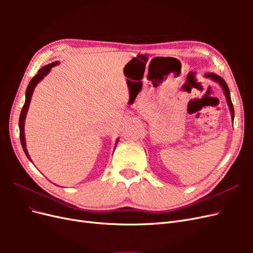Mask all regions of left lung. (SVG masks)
<instances>
[{"label":"left lung","mask_w":253,"mask_h":253,"mask_svg":"<svg viewBox=\"0 0 253 253\" xmlns=\"http://www.w3.org/2000/svg\"><path fill=\"white\" fill-rule=\"evenodd\" d=\"M205 77H206V78H210L211 80L217 82V83L219 84V85H220L221 87H223V90H224L225 96H226V100H227V103H228V105H229V109H230L231 117H232V120H233V118H234V109H233V104H232L231 97H230V90H229V87H228V85H227L226 81H225L223 78H221V77H219V76H217V75H215V74H212V73L206 74Z\"/></svg>","instance_id":"left-lung-1"}]
</instances>
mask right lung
<instances>
[{"mask_svg":"<svg viewBox=\"0 0 253 253\" xmlns=\"http://www.w3.org/2000/svg\"><path fill=\"white\" fill-rule=\"evenodd\" d=\"M58 64H59V61H56V62H52L50 64H47V65L43 66L42 68H40V71L38 72V74L35 76V77L32 80H30L28 86H27V89H26L25 103H24V105H23V109H22L21 114H20L19 127H20V140H21L22 148H23V150H24V153H25L27 158L30 160V162H32V159H30V156H29L27 149H26V142H25V136H24V124H25L26 114H27L29 104H30V100H32V96H33V93H34V89H35L36 85L45 77V76H46L50 72L51 67L56 66ZM117 142H118V140L116 141V144H117Z\"/></svg>","mask_w":253,"mask_h":253,"instance_id":"1","label":"right lung"}]
</instances>
